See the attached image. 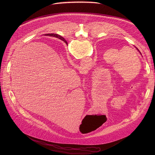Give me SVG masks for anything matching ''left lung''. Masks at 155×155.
<instances>
[{"instance_id": "8db88e82", "label": "left lung", "mask_w": 155, "mask_h": 155, "mask_svg": "<svg viewBox=\"0 0 155 155\" xmlns=\"http://www.w3.org/2000/svg\"><path fill=\"white\" fill-rule=\"evenodd\" d=\"M56 38H59V39H61L62 41H64V42H65V43H67V41H65V40L64 39V38H63L62 37H61V36H58V37H56ZM136 49H137V50L138 51H139V50H138V49H137V48H136Z\"/></svg>"}]
</instances>
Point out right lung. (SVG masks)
Segmentation results:
<instances>
[{"instance_id":"right-lung-1","label":"right lung","mask_w":155,"mask_h":155,"mask_svg":"<svg viewBox=\"0 0 155 155\" xmlns=\"http://www.w3.org/2000/svg\"><path fill=\"white\" fill-rule=\"evenodd\" d=\"M46 36H54V37H58L60 36L58 35H56V34H46Z\"/></svg>"}]
</instances>
